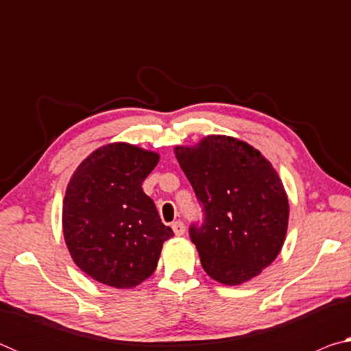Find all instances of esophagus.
<instances>
[{
  "label": "esophagus",
  "instance_id": "1",
  "mask_svg": "<svg viewBox=\"0 0 351 351\" xmlns=\"http://www.w3.org/2000/svg\"><path fill=\"white\" fill-rule=\"evenodd\" d=\"M171 229H173V232L178 237H181V235H184V232H186V226H184L182 221H175L173 224H171Z\"/></svg>",
  "mask_w": 351,
  "mask_h": 351
}]
</instances>
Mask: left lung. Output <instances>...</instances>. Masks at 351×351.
Listing matches in <instances>:
<instances>
[{
    "mask_svg": "<svg viewBox=\"0 0 351 351\" xmlns=\"http://www.w3.org/2000/svg\"><path fill=\"white\" fill-rule=\"evenodd\" d=\"M175 153L204 213L189 228L204 271L224 285L258 276L280 252L288 229V198L274 167L229 136H207L197 148Z\"/></svg>",
    "mask_w": 351,
    "mask_h": 351,
    "instance_id": "8db88e82",
    "label": "left lung"
}]
</instances>
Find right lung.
Returning <instances> with one entry per match:
<instances>
[{
    "instance_id": "right-lung-1",
    "label": "right lung",
    "mask_w": 351,
    "mask_h": 351,
    "mask_svg": "<svg viewBox=\"0 0 351 351\" xmlns=\"http://www.w3.org/2000/svg\"><path fill=\"white\" fill-rule=\"evenodd\" d=\"M156 153L110 144L90 154L68 184L63 234L79 268L104 285L133 288L156 269L162 243L173 237L142 182Z\"/></svg>"
}]
</instances>
